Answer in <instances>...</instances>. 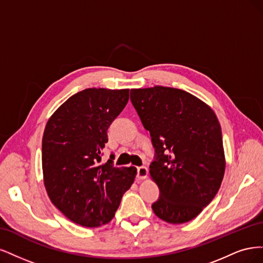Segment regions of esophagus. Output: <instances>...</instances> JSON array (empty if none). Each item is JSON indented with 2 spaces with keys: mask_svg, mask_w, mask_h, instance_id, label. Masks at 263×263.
Instances as JSON below:
<instances>
[{
  "mask_svg": "<svg viewBox=\"0 0 263 263\" xmlns=\"http://www.w3.org/2000/svg\"><path fill=\"white\" fill-rule=\"evenodd\" d=\"M147 175H148V171H147V168L145 166H142V167L138 168V178H139V179H141V180L145 179Z\"/></svg>",
  "mask_w": 263,
  "mask_h": 263,
  "instance_id": "esophagus-1",
  "label": "esophagus"
}]
</instances>
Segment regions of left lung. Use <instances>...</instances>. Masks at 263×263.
I'll return each instance as SVG.
<instances>
[{"mask_svg":"<svg viewBox=\"0 0 263 263\" xmlns=\"http://www.w3.org/2000/svg\"><path fill=\"white\" fill-rule=\"evenodd\" d=\"M130 98L155 148L149 174L159 198L152 209L167 223H187L214 199L224 177L217 117L210 106L182 89H131Z\"/></svg>","mask_w":263,"mask_h":263,"instance_id":"8db88e82","label":"left lung"}]
</instances>
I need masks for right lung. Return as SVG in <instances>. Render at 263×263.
<instances>
[{"label": "right lung", "instance_id": "add662e5", "mask_svg": "<svg viewBox=\"0 0 263 263\" xmlns=\"http://www.w3.org/2000/svg\"><path fill=\"white\" fill-rule=\"evenodd\" d=\"M129 100V89L87 88L76 92L48 120L42 138V172L48 196L75 224L109 223L129 190L137 168L101 163L109 125Z\"/></svg>", "mask_w": 263, "mask_h": 263}]
</instances>
